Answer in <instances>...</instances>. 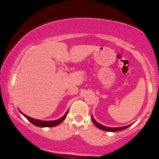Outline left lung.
I'll list each match as a JSON object with an SVG mask.
<instances>
[{"label":"left lung","instance_id":"obj_1","mask_svg":"<svg viewBox=\"0 0 159 159\" xmlns=\"http://www.w3.org/2000/svg\"><path fill=\"white\" fill-rule=\"evenodd\" d=\"M92 121L93 123H94V125H96V127L98 128V129H100L101 130H103V131H106V132H117V131H120V130H123V129H126V128L130 126L132 124H130V125H126V126H123V127H115V128H111V127H107V126H105V125H101L100 123H97V122L96 121V120H94L93 116L92 115Z\"/></svg>","mask_w":159,"mask_h":159}]
</instances>
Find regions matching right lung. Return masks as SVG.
<instances>
[{"instance_id":"1","label":"right lung","mask_w":159,"mask_h":159,"mask_svg":"<svg viewBox=\"0 0 159 159\" xmlns=\"http://www.w3.org/2000/svg\"><path fill=\"white\" fill-rule=\"evenodd\" d=\"M19 111H20V113H21V114H22L23 116H25L26 119L28 120L29 121H30L32 124H34V125H36V126H38V127H54V126H56V125H58L60 123H61L62 122L65 120V118L66 117V116H67V114H68L69 110L66 112V114L63 115L61 118H60V119L56 120H51V121H44V120H39L34 119V118L30 117V116H27V115L23 114V113L21 112L19 109Z\"/></svg>"}]
</instances>
